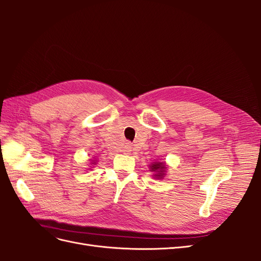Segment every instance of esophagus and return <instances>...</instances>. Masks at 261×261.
Returning a JSON list of instances; mask_svg holds the SVG:
<instances>
[{"instance_id": "esophagus-1", "label": "esophagus", "mask_w": 261, "mask_h": 261, "mask_svg": "<svg viewBox=\"0 0 261 261\" xmlns=\"http://www.w3.org/2000/svg\"><path fill=\"white\" fill-rule=\"evenodd\" d=\"M125 151H126V152H129V151H132V147H130V145H126V146H125Z\"/></svg>"}]
</instances>
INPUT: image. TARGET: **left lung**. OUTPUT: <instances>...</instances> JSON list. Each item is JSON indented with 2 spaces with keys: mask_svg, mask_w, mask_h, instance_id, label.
Segmentation results:
<instances>
[{
  "mask_svg": "<svg viewBox=\"0 0 261 261\" xmlns=\"http://www.w3.org/2000/svg\"><path fill=\"white\" fill-rule=\"evenodd\" d=\"M150 171L153 172L154 178L161 179L164 177L165 172H167V165L164 162H153L149 165Z\"/></svg>",
  "mask_w": 261,
  "mask_h": 261,
  "instance_id": "1",
  "label": "left lung"
}]
</instances>
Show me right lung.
Masks as SVG:
<instances>
[{
    "label": "right lung",
    "instance_id": "1",
    "mask_svg": "<svg viewBox=\"0 0 261 261\" xmlns=\"http://www.w3.org/2000/svg\"><path fill=\"white\" fill-rule=\"evenodd\" d=\"M92 161H93V160H92ZM94 163H96V162H94V161H93V162H92V164H94Z\"/></svg>",
    "mask_w": 261,
    "mask_h": 261
}]
</instances>
